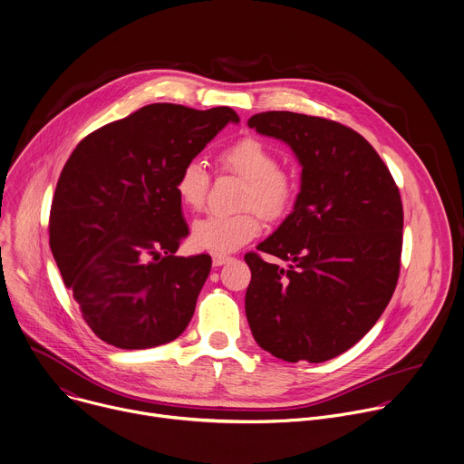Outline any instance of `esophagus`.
<instances>
[{"mask_svg": "<svg viewBox=\"0 0 464 464\" xmlns=\"http://www.w3.org/2000/svg\"><path fill=\"white\" fill-rule=\"evenodd\" d=\"M233 258L231 256H227V255H213V266L215 267H220V266H224V264H227V262H231Z\"/></svg>", "mask_w": 464, "mask_h": 464, "instance_id": "obj_1", "label": "esophagus"}]
</instances>
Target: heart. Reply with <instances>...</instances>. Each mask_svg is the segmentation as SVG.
<instances>
[{"label":"heart","mask_w":464,"mask_h":464,"mask_svg":"<svg viewBox=\"0 0 464 464\" xmlns=\"http://www.w3.org/2000/svg\"><path fill=\"white\" fill-rule=\"evenodd\" d=\"M226 171L247 180L242 204L255 208L266 218H280L291 206L293 182L278 169L275 152L258 138L246 136L218 154ZM209 175L198 160L188 162L177 177V195L189 209H200L206 202ZM262 229L258 213L247 209L237 215H208L193 222L191 242L197 249L215 255L233 253L253 240Z\"/></svg>","instance_id":"1"}]
</instances>
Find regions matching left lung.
<instances>
[{
  "instance_id": "obj_1",
  "label": "left lung",
  "mask_w": 464,
  "mask_h": 464,
  "mask_svg": "<svg viewBox=\"0 0 464 464\" xmlns=\"http://www.w3.org/2000/svg\"><path fill=\"white\" fill-rule=\"evenodd\" d=\"M247 125L289 145L302 168L293 211L256 246L287 267L244 256L251 334L276 359L330 361L373 328L395 291L399 189L377 150L337 121L269 111Z\"/></svg>"
}]
</instances>
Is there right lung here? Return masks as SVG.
I'll return each instance as SVG.
<instances>
[{"label": "right lung", "mask_w": 464, "mask_h": 464, "mask_svg": "<svg viewBox=\"0 0 464 464\" xmlns=\"http://www.w3.org/2000/svg\"><path fill=\"white\" fill-rule=\"evenodd\" d=\"M227 123H238L229 107L150 103L72 150L53 198L49 242L103 343L145 350L188 328L211 256H175L189 235L175 184Z\"/></svg>", "instance_id": "right-lung-1"}]
</instances>
